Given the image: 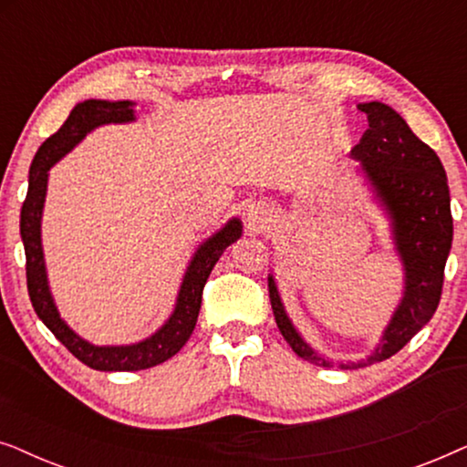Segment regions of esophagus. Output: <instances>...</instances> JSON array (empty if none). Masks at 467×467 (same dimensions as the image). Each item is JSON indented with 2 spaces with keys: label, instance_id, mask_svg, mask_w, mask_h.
Segmentation results:
<instances>
[{
  "label": "esophagus",
  "instance_id": "obj_1",
  "mask_svg": "<svg viewBox=\"0 0 467 467\" xmlns=\"http://www.w3.org/2000/svg\"><path fill=\"white\" fill-rule=\"evenodd\" d=\"M272 223V206L265 202L251 203L246 210V225L253 232H264V229Z\"/></svg>",
  "mask_w": 467,
  "mask_h": 467
}]
</instances>
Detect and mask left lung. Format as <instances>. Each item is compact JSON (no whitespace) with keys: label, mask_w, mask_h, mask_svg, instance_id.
Wrapping results in <instances>:
<instances>
[{"label":"left lung","mask_w":467,"mask_h":467,"mask_svg":"<svg viewBox=\"0 0 467 467\" xmlns=\"http://www.w3.org/2000/svg\"><path fill=\"white\" fill-rule=\"evenodd\" d=\"M359 110L368 114V130L350 157L359 163L357 174L363 176L374 202L389 219L393 248L404 270V291L372 353L359 361H334L304 340L286 315L270 274L267 289L280 334L293 353L321 368H366L404 348L438 308L452 244L451 193L442 161L391 106L366 101L359 104Z\"/></svg>","instance_id":"1"}]
</instances>
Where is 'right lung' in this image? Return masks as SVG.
Listing matches in <instances>:
<instances>
[{"instance_id": "right-lung-1", "label": "right lung", "mask_w": 467, "mask_h": 467, "mask_svg": "<svg viewBox=\"0 0 467 467\" xmlns=\"http://www.w3.org/2000/svg\"><path fill=\"white\" fill-rule=\"evenodd\" d=\"M136 104L130 99H85L74 106L61 130L53 133L40 149L29 168V189L21 208V238L27 259V291L31 306L40 321L53 331L57 340L80 359L85 366L99 372H138L159 363L168 361L181 350L193 334L197 315L202 308L203 285L223 251L242 235V221L229 219L219 232H214L197 246L184 272L174 310L155 334L133 344H98L85 340L63 321L53 299L47 276V261L42 251V213L47 202L48 171L57 161H61L76 144L85 140L87 133L101 125H120L136 120Z\"/></svg>"}]
</instances>
